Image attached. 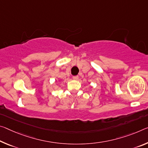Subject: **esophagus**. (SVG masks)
<instances>
[{
    "label": "esophagus",
    "instance_id": "esophagus-1",
    "mask_svg": "<svg viewBox=\"0 0 148 148\" xmlns=\"http://www.w3.org/2000/svg\"><path fill=\"white\" fill-rule=\"evenodd\" d=\"M79 78L78 76H74L73 77H72V78H73L74 79H78Z\"/></svg>",
    "mask_w": 148,
    "mask_h": 148
}]
</instances>
